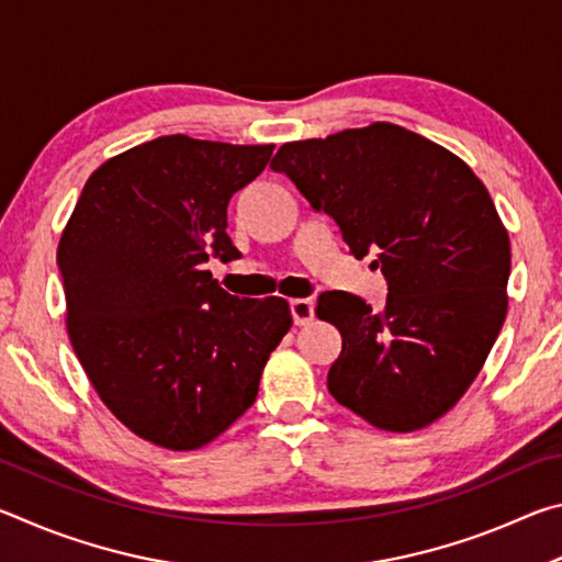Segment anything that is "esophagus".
Listing matches in <instances>:
<instances>
[{"label":"esophagus","mask_w":562,"mask_h":562,"mask_svg":"<svg viewBox=\"0 0 562 562\" xmlns=\"http://www.w3.org/2000/svg\"><path fill=\"white\" fill-rule=\"evenodd\" d=\"M290 312H292L294 325H297V327H302V325H310L312 317H315V302L307 300V297L290 300Z\"/></svg>","instance_id":"1"}]
</instances>
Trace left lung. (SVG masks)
<instances>
[{
  "label": "left lung",
  "mask_w": 562,
  "mask_h": 562,
  "mask_svg": "<svg viewBox=\"0 0 562 562\" xmlns=\"http://www.w3.org/2000/svg\"><path fill=\"white\" fill-rule=\"evenodd\" d=\"M335 217L355 258L374 252L389 284L374 312L319 294L341 335L327 389L384 431L443 416L479 376L508 310L510 240L486 186L451 150L376 121L284 144L270 164Z\"/></svg>",
  "instance_id": "1"
}]
</instances>
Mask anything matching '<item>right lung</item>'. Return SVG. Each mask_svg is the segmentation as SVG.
I'll list each match as a JSON object with an SVG mask.
<instances>
[{
	"label": "right lung",
	"mask_w": 562,
	"mask_h": 562,
	"mask_svg": "<svg viewBox=\"0 0 562 562\" xmlns=\"http://www.w3.org/2000/svg\"><path fill=\"white\" fill-rule=\"evenodd\" d=\"M272 148L176 133L123 150L93 170L61 233L76 357L109 412L164 449L231 429L292 327L288 300H240L203 270L211 255L240 258L227 203Z\"/></svg>",
	"instance_id": "add662e5"
}]
</instances>
